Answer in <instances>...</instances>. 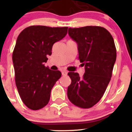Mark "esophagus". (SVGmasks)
Wrapping results in <instances>:
<instances>
[{"instance_id":"esophagus-1","label":"esophagus","mask_w":132,"mask_h":132,"mask_svg":"<svg viewBox=\"0 0 132 132\" xmlns=\"http://www.w3.org/2000/svg\"><path fill=\"white\" fill-rule=\"evenodd\" d=\"M68 75V72L66 71H62V75L63 76H66Z\"/></svg>"}]
</instances>
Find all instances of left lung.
I'll use <instances>...</instances> for the list:
<instances>
[{
	"instance_id": "8db88e82",
	"label": "left lung",
	"mask_w": 132,
	"mask_h": 132,
	"mask_svg": "<svg viewBox=\"0 0 132 132\" xmlns=\"http://www.w3.org/2000/svg\"><path fill=\"white\" fill-rule=\"evenodd\" d=\"M68 34L78 44L85 73L80 78L78 72H68V97L77 107L90 108L102 98L111 79L117 57L114 41L108 30L99 26L69 28Z\"/></svg>"
}]
</instances>
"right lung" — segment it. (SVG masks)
<instances>
[{
  "mask_svg": "<svg viewBox=\"0 0 132 132\" xmlns=\"http://www.w3.org/2000/svg\"><path fill=\"white\" fill-rule=\"evenodd\" d=\"M68 27L33 25L19 34L12 54L15 81L23 102L37 110L49 102L51 89L61 76L59 71L45 67L54 43L62 40Z\"/></svg>",
  "mask_w": 132,
  "mask_h": 132,
  "instance_id": "right-lung-1",
  "label": "right lung"
}]
</instances>
